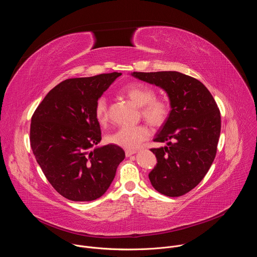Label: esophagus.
Returning a JSON list of instances; mask_svg holds the SVG:
<instances>
[{"mask_svg":"<svg viewBox=\"0 0 257 257\" xmlns=\"http://www.w3.org/2000/svg\"><path fill=\"white\" fill-rule=\"evenodd\" d=\"M137 152L136 151H131V150H127L126 152H125V155H126V157H131L132 155H134V154H136Z\"/></svg>","mask_w":257,"mask_h":257,"instance_id":"1","label":"esophagus"}]
</instances>
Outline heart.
<instances>
[{"label":"heart","mask_w":257,"mask_h":257,"mask_svg":"<svg viewBox=\"0 0 257 257\" xmlns=\"http://www.w3.org/2000/svg\"><path fill=\"white\" fill-rule=\"evenodd\" d=\"M121 93L137 106H140L142 118L151 125L161 127L168 121L172 111L171 102L165 97H156V91L152 86L140 82H131L121 88ZM94 116L101 125L107 122V101L104 97H99L96 100ZM151 129L143 124L133 127H121L109 135L107 140L120 148L134 151L140 148L143 141L151 136Z\"/></svg>","instance_id":"heart-1"}]
</instances>
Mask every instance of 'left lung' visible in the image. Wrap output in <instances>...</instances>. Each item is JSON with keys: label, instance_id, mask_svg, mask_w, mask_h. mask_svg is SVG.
<instances>
[{"label": "left lung", "instance_id": "obj_1", "mask_svg": "<svg viewBox=\"0 0 257 257\" xmlns=\"http://www.w3.org/2000/svg\"><path fill=\"white\" fill-rule=\"evenodd\" d=\"M139 80L163 88L172 105L168 121L154 141L167 145L151 151L157 166L149 177L160 193L178 197L194 187L208 172L221 133V113L208 89L197 79L176 71L133 72Z\"/></svg>", "mask_w": 257, "mask_h": 257}]
</instances>
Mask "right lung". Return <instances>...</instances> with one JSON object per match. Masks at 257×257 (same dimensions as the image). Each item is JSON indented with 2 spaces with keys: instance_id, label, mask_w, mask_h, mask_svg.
Wrapping results in <instances>:
<instances>
[{
  "instance_id": "add662e5",
  "label": "right lung",
  "mask_w": 257,
  "mask_h": 257,
  "mask_svg": "<svg viewBox=\"0 0 257 257\" xmlns=\"http://www.w3.org/2000/svg\"><path fill=\"white\" fill-rule=\"evenodd\" d=\"M121 73L71 78L55 86L36 107L30 124L33 155L55 190L72 201L99 198L125 159L118 145L101 140L96 100Z\"/></svg>"
}]
</instances>
